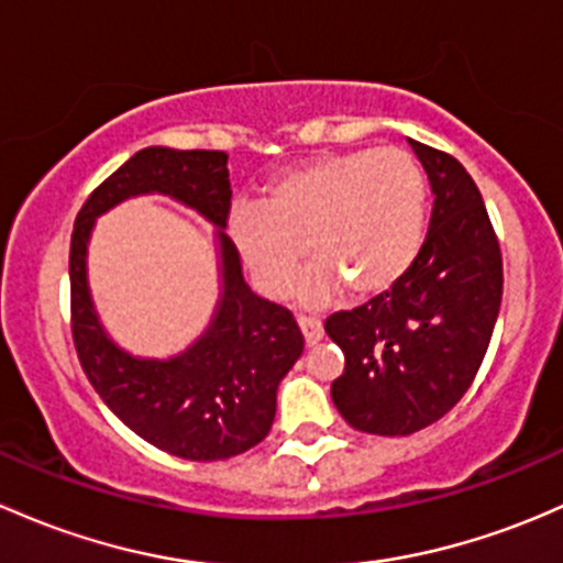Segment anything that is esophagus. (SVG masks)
Masks as SVG:
<instances>
[{"mask_svg": "<svg viewBox=\"0 0 563 563\" xmlns=\"http://www.w3.org/2000/svg\"><path fill=\"white\" fill-rule=\"evenodd\" d=\"M297 323H299L301 334H305L307 345H316V342L323 340V327H321V318H318V316H310V312H299Z\"/></svg>", "mask_w": 563, "mask_h": 563, "instance_id": "obj_1", "label": "esophagus"}]
</instances>
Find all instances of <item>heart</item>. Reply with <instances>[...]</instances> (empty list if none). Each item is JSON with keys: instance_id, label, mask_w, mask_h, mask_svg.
<instances>
[{"instance_id": "b5f03b06", "label": "heart", "mask_w": 563, "mask_h": 563, "mask_svg": "<svg viewBox=\"0 0 563 563\" xmlns=\"http://www.w3.org/2000/svg\"><path fill=\"white\" fill-rule=\"evenodd\" d=\"M416 183L421 186V180ZM369 197L361 202V218H364V240L372 247L342 253V272L356 291L364 297H375L390 288L399 272L416 256V247L423 234V205L416 202L410 183L401 175H386V180L369 183ZM256 277L262 288L272 297L283 299L294 291L297 283V253L283 251L264 240H247ZM345 288V280L331 275L323 264L312 266L310 277L305 280V291L310 297L327 299Z\"/></svg>"}]
</instances>
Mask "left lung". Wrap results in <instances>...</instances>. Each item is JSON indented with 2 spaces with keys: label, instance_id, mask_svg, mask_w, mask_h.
I'll use <instances>...</instances> for the list:
<instances>
[{
  "label": "left lung",
  "instance_id": "left-lung-1",
  "mask_svg": "<svg viewBox=\"0 0 563 563\" xmlns=\"http://www.w3.org/2000/svg\"><path fill=\"white\" fill-rule=\"evenodd\" d=\"M410 142L431 188L416 258L394 288L327 321L345 351L334 401L369 434H405L445 416L481 369L501 310V256L475 180L451 153Z\"/></svg>",
  "mask_w": 563,
  "mask_h": 563
}]
</instances>
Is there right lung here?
Instances as JSON below:
<instances>
[{
	"instance_id": "obj_1",
	"label": "right lung",
	"mask_w": 563,
	"mask_h": 563,
	"mask_svg": "<svg viewBox=\"0 0 563 563\" xmlns=\"http://www.w3.org/2000/svg\"><path fill=\"white\" fill-rule=\"evenodd\" d=\"M229 153L147 145L99 183L82 202L69 242V310L78 356L121 421L142 440L191 461L229 459L258 445L272 426L275 390L301 353V334L280 307L253 299L240 253L227 234L232 180ZM167 192L217 227L224 258V301L208 334L173 362H132L90 327L85 256L96 218L140 192Z\"/></svg>"
}]
</instances>
